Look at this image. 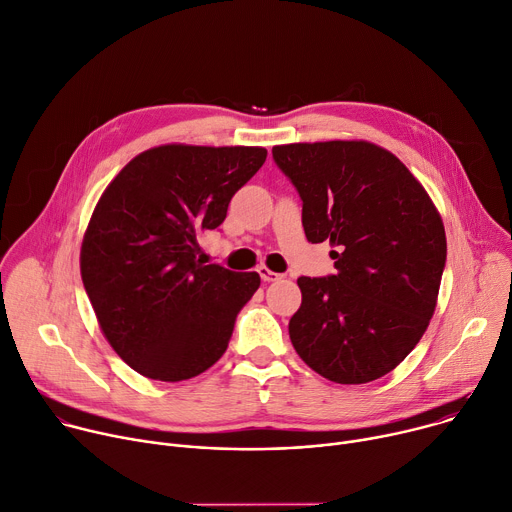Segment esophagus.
Segmentation results:
<instances>
[{
	"label": "esophagus",
	"mask_w": 512,
	"mask_h": 512,
	"mask_svg": "<svg viewBox=\"0 0 512 512\" xmlns=\"http://www.w3.org/2000/svg\"><path fill=\"white\" fill-rule=\"evenodd\" d=\"M257 271H259V275H261V280L263 282H275V280H280V273H275V271H271L267 265H259L257 267Z\"/></svg>",
	"instance_id": "obj_1"
}]
</instances>
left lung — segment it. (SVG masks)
<instances>
[{
	"instance_id": "8db88e82",
	"label": "left lung",
	"mask_w": 512,
	"mask_h": 512,
	"mask_svg": "<svg viewBox=\"0 0 512 512\" xmlns=\"http://www.w3.org/2000/svg\"><path fill=\"white\" fill-rule=\"evenodd\" d=\"M271 153L302 198L306 239L339 249L335 275L298 277L292 345L335 384L374 382L433 318L447 257L441 214L408 167L374 143H292Z\"/></svg>"
}]
</instances>
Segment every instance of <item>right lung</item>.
<instances>
[{
    "label": "right lung",
    "instance_id": "add662e5",
    "mask_svg": "<svg viewBox=\"0 0 512 512\" xmlns=\"http://www.w3.org/2000/svg\"><path fill=\"white\" fill-rule=\"evenodd\" d=\"M265 157L263 147H153L98 200L81 280L106 341L141 376L190 380L226 351L261 277L200 263L198 237L222 224Z\"/></svg>",
    "mask_w": 512,
    "mask_h": 512
}]
</instances>
